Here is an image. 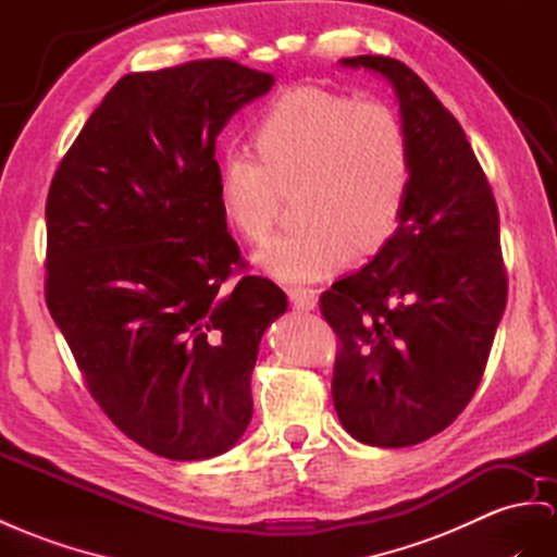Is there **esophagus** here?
<instances>
[{
  "label": "esophagus",
  "instance_id": "obj_1",
  "mask_svg": "<svg viewBox=\"0 0 557 557\" xmlns=\"http://www.w3.org/2000/svg\"><path fill=\"white\" fill-rule=\"evenodd\" d=\"M318 289H310V287H294L289 289V301L296 310H315L318 306Z\"/></svg>",
  "mask_w": 557,
  "mask_h": 557
}]
</instances>
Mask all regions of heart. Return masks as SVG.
<instances>
[{
    "mask_svg": "<svg viewBox=\"0 0 557 557\" xmlns=\"http://www.w3.org/2000/svg\"><path fill=\"white\" fill-rule=\"evenodd\" d=\"M259 160L231 152L219 169L223 216L249 239L268 237L282 193L301 219L256 253L280 282H312L372 253L400 225L409 193V146L400 120L379 101L320 87L280 94L256 122Z\"/></svg>",
    "mask_w": 557,
    "mask_h": 557,
    "instance_id": "heart-1",
    "label": "heart"
}]
</instances>
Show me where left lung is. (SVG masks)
Here are the masks:
<instances>
[{"instance_id": "8db88e82", "label": "left lung", "mask_w": 557, "mask_h": 557, "mask_svg": "<svg viewBox=\"0 0 557 557\" xmlns=\"http://www.w3.org/2000/svg\"><path fill=\"white\" fill-rule=\"evenodd\" d=\"M386 79L409 146L400 225L358 273L320 298L341 344L332 395L346 431L374 447H409L461 414L506 308L498 209L451 112L405 63L341 59Z\"/></svg>"}]
</instances>
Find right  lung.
<instances>
[{
    "instance_id": "1",
    "label": "right lung",
    "mask_w": 557,
    "mask_h": 557,
    "mask_svg": "<svg viewBox=\"0 0 557 557\" xmlns=\"http://www.w3.org/2000/svg\"><path fill=\"white\" fill-rule=\"evenodd\" d=\"M275 77L213 59L112 87L47 197V306L124 435L171 461L237 445L263 332L287 310L245 275L219 202L216 136Z\"/></svg>"
}]
</instances>
